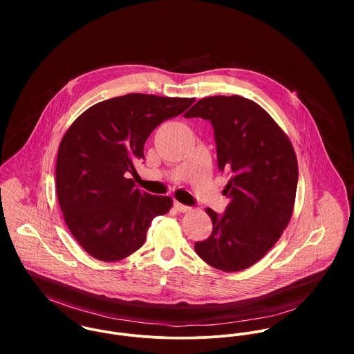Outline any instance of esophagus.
<instances>
[{
  "instance_id": "34e87169",
  "label": "esophagus",
  "mask_w": 354,
  "mask_h": 354,
  "mask_svg": "<svg viewBox=\"0 0 354 354\" xmlns=\"http://www.w3.org/2000/svg\"><path fill=\"white\" fill-rule=\"evenodd\" d=\"M173 205H174V208H176L178 212H187V211L191 209V207H188V205H185V204H183V203L174 202L173 203Z\"/></svg>"
}]
</instances>
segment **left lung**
Instances as JSON below:
<instances>
[{"label": "left lung", "mask_w": 354, "mask_h": 354, "mask_svg": "<svg viewBox=\"0 0 354 354\" xmlns=\"http://www.w3.org/2000/svg\"><path fill=\"white\" fill-rule=\"evenodd\" d=\"M184 117L208 120L214 129L216 163L229 176L222 215L211 208L212 232L195 243L203 260L222 271L251 267L286 229L299 183L292 143L257 103L239 97H208Z\"/></svg>", "instance_id": "1"}]
</instances>
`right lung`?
<instances>
[{
    "mask_svg": "<svg viewBox=\"0 0 354 354\" xmlns=\"http://www.w3.org/2000/svg\"><path fill=\"white\" fill-rule=\"evenodd\" d=\"M194 98L127 94L87 109L61 140L55 188L65 222L86 252L121 260L146 241L152 219L171 207L169 196L136 188L128 174L145 159V143L165 120Z\"/></svg>",
    "mask_w": 354,
    "mask_h": 354,
    "instance_id": "1",
    "label": "right lung"
}]
</instances>
